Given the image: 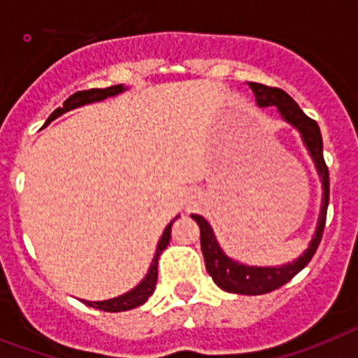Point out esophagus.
<instances>
[{
  "mask_svg": "<svg viewBox=\"0 0 358 358\" xmlns=\"http://www.w3.org/2000/svg\"><path fill=\"white\" fill-rule=\"evenodd\" d=\"M198 200H200V194H198V192H191V196H189V207H194V205L198 203Z\"/></svg>",
  "mask_w": 358,
  "mask_h": 358,
  "instance_id": "obj_1",
  "label": "esophagus"
}]
</instances>
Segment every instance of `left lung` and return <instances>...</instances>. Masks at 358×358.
I'll return each instance as SVG.
<instances>
[{
    "label": "left lung",
    "mask_w": 358,
    "mask_h": 358,
    "mask_svg": "<svg viewBox=\"0 0 358 358\" xmlns=\"http://www.w3.org/2000/svg\"><path fill=\"white\" fill-rule=\"evenodd\" d=\"M248 86L252 88L254 95H256L257 106H261V108L275 106L282 119L292 124L301 133L304 145L308 149L310 157H312L317 173H319L322 182V205L315 234H313L312 241H310L308 248L303 252V256L281 266H248L231 259L229 256H225L222 247L217 245L216 236H214L209 222L203 216L192 214V220L200 227L201 252H203L205 266H207V272L213 278V281L222 290L232 292V294L261 295L287 285L295 273H299L304 266L308 265L310 259L315 254L326 225V213H328L329 201V175L328 166H326L324 157H322L321 129H319L315 120L306 117L303 110L297 106V102L287 92H282L279 88H270V86L265 85H257V83H248Z\"/></svg>",
    "instance_id": "left-lung-1"
}]
</instances>
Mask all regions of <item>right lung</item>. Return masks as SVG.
Segmentation results:
<instances>
[{"label": "right lung", "instance_id": "right-lung-1", "mask_svg": "<svg viewBox=\"0 0 358 358\" xmlns=\"http://www.w3.org/2000/svg\"><path fill=\"white\" fill-rule=\"evenodd\" d=\"M124 86L122 85H117V86H110V88H92V90H83V92H77L73 95L66 99L63 102L61 108L54 111V113L50 115L48 120L45 122V126H48L50 122L57 117H61L63 113L66 111L73 110V108H79V106H85V104H92V102H99V101H104L108 97H115V95H119V93L124 92ZM178 217V216H176ZM175 217V220H176ZM173 220V222H175ZM173 222L166 227V231L162 234L160 241L157 245V252H155L153 261H151V266H149V272L145 273V278L142 279L138 285H136L133 290H129L127 294L119 295V297H113V299H108V301H85V304L92 306V308H97V310H104V312H126V310H131L136 308V306H141L148 301V297L155 292V287H157V279H158V257L160 254L164 252L169 245V239H171V225Z\"/></svg>", "mask_w": 358, "mask_h": 358}]
</instances>
